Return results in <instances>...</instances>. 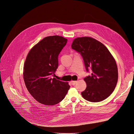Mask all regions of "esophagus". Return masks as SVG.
<instances>
[{"label":"esophagus","instance_id":"obj_1","mask_svg":"<svg viewBox=\"0 0 134 134\" xmlns=\"http://www.w3.org/2000/svg\"><path fill=\"white\" fill-rule=\"evenodd\" d=\"M77 82V81H71V84H72V85H75Z\"/></svg>","mask_w":134,"mask_h":134}]
</instances>
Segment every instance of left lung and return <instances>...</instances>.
I'll return each mask as SVG.
<instances>
[{
  "label": "left lung",
  "mask_w": 134,
  "mask_h": 134,
  "mask_svg": "<svg viewBox=\"0 0 134 134\" xmlns=\"http://www.w3.org/2000/svg\"><path fill=\"white\" fill-rule=\"evenodd\" d=\"M71 48L80 53L86 70L91 69V75L84 78L86 90L82 97L92 102L102 101L114 90L118 80L116 61L107 47L98 40L88 36L77 37Z\"/></svg>",
  "instance_id": "1"
}]
</instances>
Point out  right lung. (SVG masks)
Instances as JSON below:
<instances>
[{
  "mask_svg": "<svg viewBox=\"0 0 134 134\" xmlns=\"http://www.w3.org/2000/svg\"><path fill=\"white\" fill-rule=\"evenodd\" d=\"M67 39L61 36L44 37L29 52L23 67V79L30 94L39 103L53 105L62 101L70 86L57 80L55 75L58 66V56Z\"/></svg>",
  "mask_w": 134,
  "mask_h": 134,
  "instance_id": "right-lung-1",
  "label": "right lung"
}]
</instances>
